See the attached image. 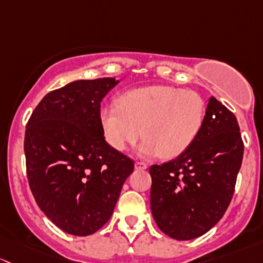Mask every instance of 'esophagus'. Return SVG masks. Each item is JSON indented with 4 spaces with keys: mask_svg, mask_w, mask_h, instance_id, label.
Returning a JSON list of instances; mask_svg holds the SVG:
<instances>
[{
    "mask_svg": "<svg viewBox=\"0 0 263 263\" xmlns=\"http://www.w3.org/2000/svg\"><path fill=\"white\" fill-rule=\"evenodd\" d=\"M147 167H148V164L145 163V162H142V161L135 162V168L137 170H145Z\"/></svg>",
    "mask_w": 263,
    "mask_h": 263,
    "instance_id": "1",
    "label": "esophagus"
}]
</instances>
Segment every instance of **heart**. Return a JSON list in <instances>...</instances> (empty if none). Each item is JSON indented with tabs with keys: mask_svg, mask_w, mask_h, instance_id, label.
Instances as JSON below:
<instances>
[{
	"mask_svg": "<svg viewBox=\"0 0 263 263\" xmlns=\"http://www.w3.org/2000/svg\"><path fill=\"white\" fill-rule=\"evenodd\" d=\"M205 115L206 105L196 91L156 85L124 92L119 105L102 107L100 123L115 151H125L142 135L143 153L170 159L190 148Z\"/></svg>",
	"mask_w": 263,
	"mask_h": 263,
	"instance_id": "heart-1",
	"label": "heart"
}]
</instances>
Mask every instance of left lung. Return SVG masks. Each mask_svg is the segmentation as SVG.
Returning a JSON list of instances; mask_svg holds the SVG:
<instances>
[{"label": "left lung", "instance_id": "obj_1", "mask_svg": "<svg viewBox=\"0 0 263 263\" xmlns=\"http://www.w3.org/2000/svg\"><path fill=\"white\" fill-rule=\"evenodd\" d=\"M243 151L237 118L212 97L190 148L176 159L151 166V209L158 228L178 240L209 232L231 204Z\"/></svg>", "mask_w": 263, "mask_h": 263}]
</instances>
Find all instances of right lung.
<instances>
[{"mask_svg":"<svg viewBox=\"0 0 263 263\" xmlns=\"http://www.w3.org/2000/svg\"><path fill=\"white\" fill-rule=\"evenodd\" d=\"M115 78L81 80L43 97L26 124L24 151L37 206L68 234L90 235L109 221L134 161L106 143L101 101Z\"/></svg>","mask_w":263,"mask_h":263,"instance_id":"obj_1","label":"right lung"}]
</instances>
